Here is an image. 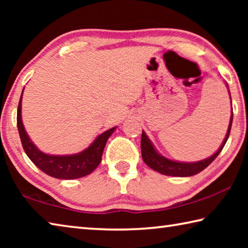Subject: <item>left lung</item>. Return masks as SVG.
Instances as JSON below:
<instances>
[{
	"mask_svg": "<svg viewBox=\"0 0 248 248\" xmlns=\"http://www.w3.org/2000/svg\"><path fill=\"white\" fill-rule=\"evenodd\" d=\"M226 87L229 90V85L226 84ZM229 95L231 98V93L229 90ZM231 106H232V100H231ZM233 121V108L231 111V118L228 131H226L225 138L220 148L217 149L216 153H213L211 156H209L204 159L197 162H180V161H174V159L167 158L164 155H162L158 151L155 149L152 141L149 139L146 133L142 130L141 136V152H142V158L146 165L153 170H156L158 173L166 176H175V177H189V176H194L196 174L200 173L203 170L205 167H208L211 163L215 161L216 157L220 154L222 149L224 148L226 141L229 139L231 127H232Z\"/></svg>",
	"mask_w": 248,
	"mask_h": 248,
	"instance_id": "8db88e82",
	"label": "left lung"
}]
</instances>
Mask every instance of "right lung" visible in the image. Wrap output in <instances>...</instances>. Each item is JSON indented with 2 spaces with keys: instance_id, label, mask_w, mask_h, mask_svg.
<instances>
[{
  "instance_id": "right-lung-1",
  "label": "right lung",
  "mask_w": 248,
  "mask_h": 248,
  "mask_svg": "<svg viewBox=\"0 0 248 248\" xmlns=\"http://www.w3.org/2000/svg\"><path fill=\"white\" fill-rule=\"evenodd\" d=\"M25 89V87H24ZM24 92V90H23ZM22 98L17 109V128L25 153L39 170L49 176L59 179H77L91 174L102 161L105 145L117 127L100 133L86 149L75 154L54 155L40 151L33 143L25 130L22 119Z\"/></svg>"
}]
</instances>
